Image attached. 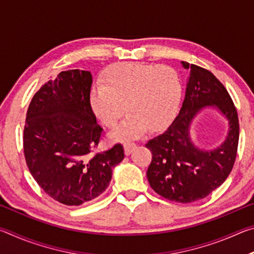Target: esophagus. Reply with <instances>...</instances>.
<instances>
[{
	"instance_id": "1",
	"label": "esophagus",
	"mask_w": 254,
	"mask_h": 254,
	"mask_svg": "<svg viewBox=\"0 0 254 254\" xmlns=\"http://www.w3.org/2000/svg\"><path fill=\"white\" fill-rule=\"evenodd\" d=\"M135 143H132V142H127L124 144V152H126L127 156H128V154H131L133 150L135 149Z\"/></svg>"
}]
</instances>
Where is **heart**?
<instances>
[{"label":"heart","mask_w":254,"mask_h":254,"mask_svg":"<svg viewBox=\"0 0 254 254\" xmlns=\"http://www.w3.org/2000/svg\"><path fill=\"white\" fill-rule=\"evenodd\" d=\"M182 96V80L171 67L121 63L109 68L102 84L94 86L89 103L107 127L119 122L127 105L130 113L110 136L114 141H127L143 135L148 127L159 130L173 121Z\"/></svg>","instance_id":"obj_1"}]
</instances>
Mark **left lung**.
<instances>
[{"mask_svg": "<svg viewBox=\"0 0 254 254\" xmlns=\"http://www.w3.org/2000/svg\"><path fill=\"white\" fill-rule=\"evenodd\" d=\"M189 71L179 113L160 135L145 144L152 152L147 177L154 191L177 203L207 197L229 177L238 151V112L224 86L212 72L182 62ZM206 107L216 109L228 122L225 141L213 149L198 147L192 140L194 118Z\"/></svg>", "mask_w": 254, "mask_h": 254, "instance_id": "1", "label": "left lung"}]
</instances>
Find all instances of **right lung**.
<instances>
[{
    "label": "right lung",
    "mask_w": 254,
    "mask_h": 254,
    "mask_svg": "<svg viewBox=\"0 0 254 254\" xmlns=\"http://www.w3.org/2000/svg\"><path fill=\"white\" fill-rule=\"evenodd\" d=\"M92 74L62 71L30 103L23 131L28 168L51 198L78 206L106 190L112 171L124 159L121 144L91 156L102 127L89 103Z\"/></svg>",
    "instance_id": "1"
}]
</instances>
